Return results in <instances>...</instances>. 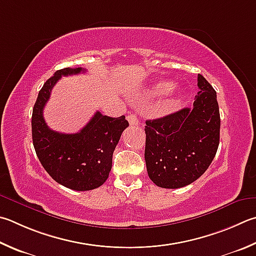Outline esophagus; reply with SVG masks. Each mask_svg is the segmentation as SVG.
I'll list each match as a JSON object with an SVG mask.
<instances>
[{
	"mask_svg": "<svg viewBox=\"0 0 256 256\" xmlns=\"http://www.w3.org/2000/svg\"><path fill=\"white\" fill-rule=\"evenodd\" d=\"M126 118H128V120L130 125H138V118L136 116V114H131V113H130V114L126 116Z\"/></svg>",
	"mask_w": 256,
	"mask_h": 256,
	"instance_id": "34e87169",
	"label": "esophagus"
}]
</instances>
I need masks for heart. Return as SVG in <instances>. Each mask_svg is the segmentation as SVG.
I'll return each mask as SVG.
<instances>
[{"label":"heart","instance_id":"obj_1","mask_svg":"<svg viewBox=\"0 0 256 256\" xmlns=\"http://www.w3.org/2000/svg\"><path fill=\"white\" fill-rule=\"evenodd\" d=\"M174 82H168V80H159L156 82L154 84H152V86L148 90V95L151 96H164L169 94V92L174 90ZM180 94H176L174 95L169 100V104L170 105H176L178 103V100H180Z\"/></svg>","mask_w":256,"mask_h":256}]
</instances>
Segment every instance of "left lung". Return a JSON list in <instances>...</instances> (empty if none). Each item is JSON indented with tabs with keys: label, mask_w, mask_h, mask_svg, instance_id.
I'll return each instance as SVG.
<instances>
[{
	"label": "left lung",
	"mask_w": 256,
	"mask_h": 256,
	"mask_svg": "<svg viewBox=\"0 0 256 256\" xmlns=\"http://www.w3.org/2000/svg\"><path fill=\"white\" fill-rule=\"evenodd\" d=\"M197 85L192 108L146 122L144 158L148 178L158 187L176 189L190 184L215 158L220 130L217 95L202 75Z\"/></svg>",
	"instance_id": "obj_1"
}]
</instances>
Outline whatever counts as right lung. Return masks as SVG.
Returning <instances> with one entry per match:
<instances>
[{"label":"right lung","mask_w":256,"mask_h":256,"mask_svg":"<svg viewBox=\"0 0 256 256\" xmlns=\"http://www.w3.org/2000/svg\"><path fill=\"white\" fill-rule=\"evenodd\" d=\"M85 69L64 68L44 82L32 110V141L38 159L51 178L77 192L100 187L112 169L113 152L128 122L125 116L110 118L96 112L80 132L59 133L48 128L44 108L52 87L62 76L77 75Z\"/></svg>","instance_id":"1"}]
</instances>
